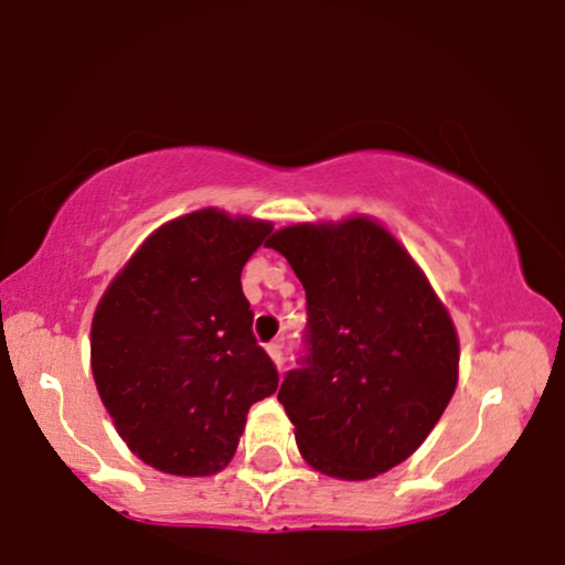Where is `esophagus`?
I'll use <instances>...</instances> for the list:
<instances>
[{
  "instance_id": "34e87169",
  "label": "esophagus",
  "mask_w": 565,
  "mask_h": 565,
  "mask_svg": "<svg viewBox=\"0 0 565 565\" xmlns=\"http://www.w3.org/2000/svg\"><path fill=\"white\" fill-rule=\"evenodd\" d=\"M268 354H270V360L276 362V367L281 370L284 367V347H281V341H274V344H268Z\"/></svg>"
}]
</instances>
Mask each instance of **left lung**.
I'll return each instance as SVG.
<instances>
[{"label":"left lung","mask_w":565,"mask_h":565,"mask_svg":"<svg viewBox=\"0 0 565 565\" xmlns=\"http://www.w3.org/2000/svg\"><path fill=\"white\" fill-rule=\"evenodd\" d=\"M266 245L289 260L307 297L305 356L278 388L299 454L339 480L388 472L451 402V316L377 221L297 224Z\"/></svg>","instance_id":"1"}]
</instances>
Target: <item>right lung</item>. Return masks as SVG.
<instances>
[{
	"instance_id": "add662e5",
	"label": "right lung",
	"mask_w": 565,
	"mask_h": 565,
	"mask_svg": "<svg viewBox=\"0 0 565 565\" xmlns=\"http://www.w3.org/2000/svg\"><path fill=\"white\" fill-rule=\"evenodd\" d=\"M274 226L203 209L142 242L96 307L90 365L130 451L180 477L232 461L249 406L278 388L242 268Z\"/></svg>"
}]
</instances>
